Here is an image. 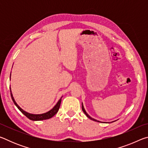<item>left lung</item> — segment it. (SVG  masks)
<instances>
[{
	"mask_svg": "<svg viewBox=\"0 0 148 148\" xmlns=\"http://www.w3.org/2000/svg\"><path fill=\"white\" fill-rule=\"evenodd\" d=\"M82 110H83V112H84V114L86 115L87 116V117H88V118H89L90 119H91V120H92V121H97V122H101V121H98V120H97V119H93V118H92L91 117H90V116H89L88 114H87V113L86 112V110H85V109H84V105H83V103H82Z\"/></svg>",
	"mask_w": 148,
	"mask_h": 148,
	"instance_id": "left-lung-1",
	"label": "left lung"
}]
</instances>
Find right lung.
I'll return each mask as SVG.
<instances>
[{"label": "right lung", "mask_w": 148, "mask_h": 148, "mask_svg": "<svg viewBox=\"0 0 148 148\" xmlns=\"http://www.w3.org/2000/svg\"><path fill=\"white\" fill-rule=\"evenodd\" d=\"M10 76H11V74H10ZM10 94H11V97H12V101H13L14 104L17 106V108H18L20 111L21 112V113H23L27 117H28L29 119L32 120V121H41V120L48 119L53 116H54L57 113V112H58V110L59 109L60 105H61V99H62L61 97V98L59 99V101L57 102V103L56 104V106H55L51 110H49V112H46V113L42 114H29L25 111H24L23 109H21V108L18 106V104L16 103V101H15L13 95H12L11 88H10Z\"/></svg>", "instance_id": "obj_1"}]
</instances>
